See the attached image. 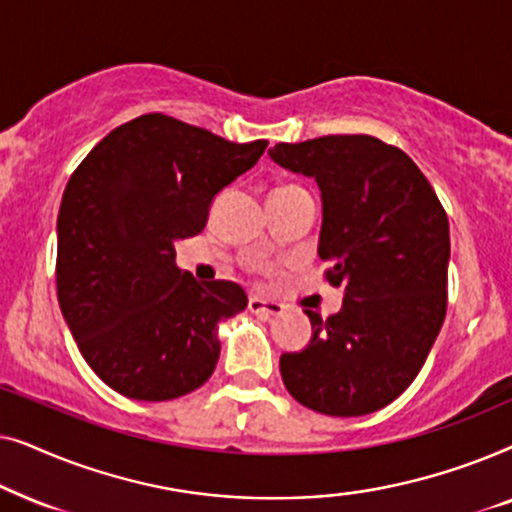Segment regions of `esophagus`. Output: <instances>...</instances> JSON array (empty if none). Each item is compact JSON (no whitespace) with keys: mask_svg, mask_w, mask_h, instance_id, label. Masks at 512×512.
Here are the masks:
<instances>
[{"mask_svg":"<svg viewBox=\"0 0 512 512\" xmlns=\"http://www.w3.org/2000/svg\"><path fill=\"white\" fill-rule=\"evenodd\" d=\"M249 312L261 314V317L270 319V317H279V314L284 312V305L277 303V300H265V298L251 296L249 298Z\"/></svg>","mask_w":512,"mask_h":512,"instance_id":"1","label":"esophagus"}]
</instances>
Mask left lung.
<instances>
[{
  "label": "left lung",
  "mask_w": 512,
  "mask_h": 512,
  "mask_svg": "<svg viewBox=\"0 0 512 512\" xmlns=\"http://www.w3.org/2000/svg\"><path fill=\"white\" fill-rule=\"evenodd\" d=\"M270 158L321 191L319 258L345 289L340 312L282 354L284 387L305 408L359 417L396 401L422 370L447 310L450 223L422 170L370 135L275 144Z\"/></svg>",
  "instance_id": "obj_1"
}]
</instances>
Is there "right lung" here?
Here are the masks:
<instances>
[{
	"instance_id": "1",
	"label": "right lung",
	"mask_w": 512,
	"mask_h": 512,
	"mask_svg": "<svg viewBox=\"0 0 512 512\" xmlns=\"http://www.w3.org/2000/svg\"><path fill=\"white\" fill-rule=\"evenodd\" d=\"M265 139L228 142L165 114L111 130L67 181L55 282L62 317L104 384L170 401L212 377L219 324L247 307L240 284H200L174 242L205 228L214 195L251 170Z\"/></svg>"
}]
</instances>
